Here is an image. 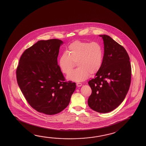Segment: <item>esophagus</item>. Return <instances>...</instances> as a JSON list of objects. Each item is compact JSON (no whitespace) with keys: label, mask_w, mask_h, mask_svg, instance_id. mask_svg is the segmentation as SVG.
<instances>
[{"label":"esophagus","mask_w":146,"mask_h":146,"mask_svg":"<svg viewBox=\"0 0 146 146\" xmlns=\"http://www.w3.org/2000/svg\"><path fill=\"white\" fill-rule=\"evenodd\" d=\"M76 86L77 87H80L82 86V84L81 83H77Z\"/></svg>","instance_id":"34e87169"}]
</instances>
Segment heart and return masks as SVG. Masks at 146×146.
<instances>
[{
	"mask_svg": "<svg viewBox=\"0 0 146 146\" xmlns=\"http://www.w3.org/2000/svg\"><path fill=\"white\" fill-rule=\"evenodd\" d=\"M103 50L98 42L76 41L70 44L67 52L60 56L58 65L64 74H67L75 67L78 68L70 73L67 76L69 80L82 81L90 74L94 75L100 70L103 62Z\"/></svg>",
	"mask_w": 146,
	"mask_h": 146,
	"instance_id": "1",
	"label": "heart"
}]
</instances>
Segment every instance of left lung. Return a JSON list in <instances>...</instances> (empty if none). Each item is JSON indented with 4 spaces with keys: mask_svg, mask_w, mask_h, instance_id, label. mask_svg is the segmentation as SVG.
<instances>
[{
    "mask_svg": "<svg viewBox=\"0 0 146 146\" xmlns=\"http://www.w3.org/2000/svg\"><path fill=\"white\" fill-rule=\"evenodd\" d=\"M104 43L103 62L95 77L88 81L92 94L88 103L93 110L107 113L124 100L131 82L130 58L122 46L108 35H100Z\"/></svg>",
    "mask_w": 146,
    "mask_h": 146,
    "instance_id": "left-lung-1",
    "label": "left lung"
}]
</instances>
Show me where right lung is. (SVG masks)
I'll return each instance as SVG.
<instances>
[{"label": "right lung", "instance_id": "right-lung-1", "mask_svg": "<svg viewBox=\"0 0 146 146\" xmlns=\"http://www.w3.org/2000/svg\"><path fill=\"white\" fill-rule=\"evenodd\" d=\"M58 39L38 41L24 51L16 70L17 83L32 108L46 115H55L69 105L76 84L65 82L58 64Z\"/></svg>", "mask_w": 146, "mask_h": 146}]
</instances>
